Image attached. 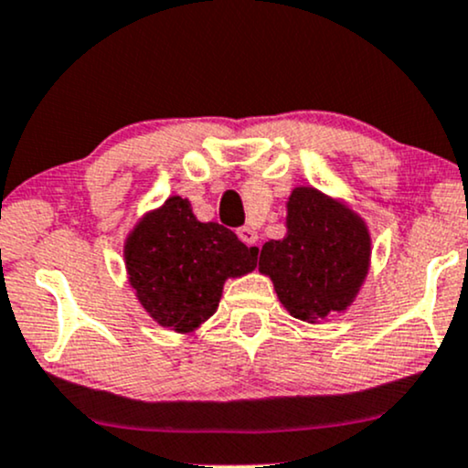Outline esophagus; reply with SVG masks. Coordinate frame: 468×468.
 I'll return each instance as SVG.
<instances>
[{
    "label": "esophagus",
    "mask_w": 468,
    "mask_h": 468,
    "mask_svg": "<svg viewBox=\"0 0 468 468\" xmlns=\"http://www.w3.org/2000/svg\"><path fill=\"white\" fill-rule=\"evenodd\" d=\"M238 238L244 241V244H249V246H257V241H259L257 230L250 229V227H239L238 229Z\"/></svg>",
    "instance_id": "esophagus-1"
}]
</instances>
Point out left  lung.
<instances>
[{
	"mask_svg": "<svg viewBox=\"0 0 468 468\" xmlns=\"http://www.w3.org/2000/svg\"><path fill=\"white\" fill-rule=\"evenodd\" d=\"M288 235L263 244L259 270L294 318L318 323L351 305L370 261L364 219L314 187L288 200Z\"/></svg>",
	"mask_w": 468,
	"mask_h": 468,
	"instance_id": "left-lung-1",
	"label": "left lung"
}]
</instances>
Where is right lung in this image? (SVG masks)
<instances>
[{"mask_svg":"<svg viewBox=\"0 0 468 468\" xmlns=\"http://www.w3.org/2000/svg\"><path fill=\"white\" fill-rule=\"evenodd\" d=\"M257 252L222 224L198 222L180 196L144 216L123 246L139 303L178 334L196 331L213 316L224 281L255 270Z\"/></svg>","mask_w":468,"mask_h":468,"instance_id":"1","label":"right lung"}]
</instances>
